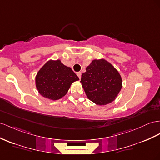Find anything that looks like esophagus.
<instances>
[{
	"instance_id": "1",
	"label": "esophagus",
	"mask_w": 160,
	"mask_h": 160,
	"mask_svg": "<svg viewBox=\"0 0 160 160\" xmlns=\"http://www.w3.org/2000/svg\"><path fill=\"white\" fill-rule=\"evenodd\" d=\"M77 75L78 76V77L79 79H81V72H78L77 73Z\"/></svg>"
}]
</instances>
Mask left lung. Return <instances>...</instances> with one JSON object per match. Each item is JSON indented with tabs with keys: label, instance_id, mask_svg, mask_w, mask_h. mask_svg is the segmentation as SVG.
<instances>
[{
	"label": "left lung",
	"instance_id": "1",
	"mask_svg": "<svg viewBox=\"0 0 160 160\" xmlns=\"http://www.w3.org/2000/svg\"><path fill=\"white\" fill-rule=\"evenodd\" d=\"M80 82L89 100L100 106L114 101L122 87L118 70L103 58L93 60Z\"/></svg>",
	"mask_w": 160,
	"mask_h": 160
}]
</instances>
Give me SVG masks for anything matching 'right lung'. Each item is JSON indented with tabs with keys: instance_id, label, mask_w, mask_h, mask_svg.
Here are the masks:
<instances>
[{
	"instance_id": "add662e5",
	"label": "right lung",
	"mask_w": 160,
	"mask_h": 160,
	"mask_svg": "<svg viewBox=\"0 0 160 160\" xmlns=\"http://www.w3.org/2000/svg\"><path fill=\"white\" fill-rule=\"evenodd\" d=\"M35 80L36 89L42 96L58 100L65 96L73 82L79 79L71 67L58 59L47 61L38 71Z\"/></svg>"
}]
</instances>
